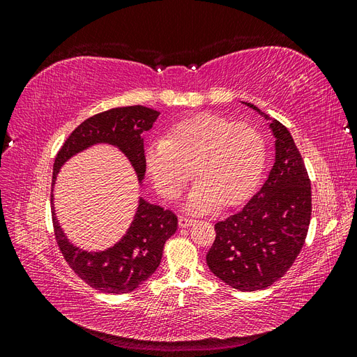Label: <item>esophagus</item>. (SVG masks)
<instances>
[{
  "mask_svg": "<svg viewBox=\"0 0 357 357\" xmlns=\"http://www.w3.org/2000/svg\"><path fill=\"white\" fill-rule=\"evenodd\" d=\"M195 223H197V220L193 218H188V215H180V219H178L180 228H189V226L195 225Z\"/></svg>",
  "mask_w": 357,
  "mask_h": 357,
  "instance_id": "obj_1",
  "label": "esophagus"
}]
</instances>
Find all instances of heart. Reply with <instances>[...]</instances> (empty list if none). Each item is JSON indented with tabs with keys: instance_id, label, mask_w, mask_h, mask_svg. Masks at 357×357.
Segmentation results:
<instances>
[{
	"instance_id": "1",
	"label": "heart",
	"mask_w": 357,
	"mask_h": 357,
	"mask_svg": "<svg viewBox=\"0 0 357 357\" xmlns=\"http://www.w3.org/2000/svg\"><path fill=\"white\" fill-rule=\"evenodd\" d=\"M265 142L252 125L201 113L172 125L165 139L146 150V165L156 189L168 199L180 197L193 174L188 207L207 213L218 205L244 201L261 176Z\"/></svg>"
}]
</instances>
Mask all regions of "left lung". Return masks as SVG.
Segmentation results:
<instances>
[{"label":"left lung","instance_id":"8db88e82","mask_svg":"<svg viewBox=\"0 0 357 357\" xmlns=\"http://www.w3.org/2000/svg\"><path fill=\"white\" fill-rule=\"evenodd\" d=\"M268 119L275 138V160L252 199L214 225L207 253L210 271L241 291L261 290L282 278L305 243L311 219V183L299 150L284 125Z\"/></svg>","mask_w":357,"mask_h":357}]
</instances>
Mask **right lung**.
Returning <instances> with one entry per match:
<instances>
[{
    "label": "right lung",
    "instance_id": "right-lung-1",
    "mask_svg": "<svg viewBox=\"0 0 357 357\" xmlns=\"http://www.w3.org/2000/svg\"><path fill=\"white\" fill-rule=\"evenodd\" d=\"M159 112L143 105L117 107L86 119L62 144L53 164L52 186L66 162L95 144H112L131 162L138 181L146 172L143 132L153 126ZM53 202V195H52ZM59 250L73 271L104 294H128L142 286L160 264L165 241L177 231V215L139 198L134 220L122 240L102 252H86L73 245L52 211Z\"/></svg>",
    "mask_w": 357,
    "mask_h": 357
}]
</instances>
